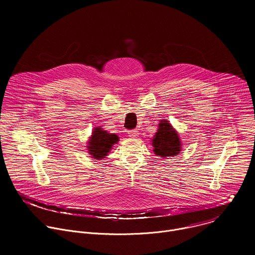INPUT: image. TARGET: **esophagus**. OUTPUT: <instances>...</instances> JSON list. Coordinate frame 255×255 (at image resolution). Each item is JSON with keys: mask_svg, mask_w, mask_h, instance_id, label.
Returning <instances> with one entry per match:
<instances>
[{"mask_svg": "<svg viewBox=\"0 0 255 255\" xmlns=\"http://www.w3.org/2000/svg\"><path fill=\"white\" fill-rule=\"evenodd\" d=\"M128 134H129L130 137L135 138V137H137L139 135V132L137 130H130V131H128Z\"/></svg>", "mask_w": 255, "mask_h": 255, "instance_id": "esophagus-1", "label": "esophagus"}]
</instances>
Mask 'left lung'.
<instances>
[{
    "label": "left lung",
    "mask_w": 255,
    "mask_h": 255,
    "mask_svg": "<svg viewBox=\"0 0 255 255\" xmlns=\"http://www.w3.org/2000/svg\"><path fill=\"white\" fill-rule=\"evenodd\" d=\"M153 151L161 157L175 156L181 151V143L177 132L166 120H161L152 139Z\"/></svg>",
    "instance_id": "left-lung-1"
}]
</instances>
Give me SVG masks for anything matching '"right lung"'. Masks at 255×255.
Instances as JSON below:
<instances>
[{
  "label": "right lung",
  "mask_w": 255,
  "mask_h": 255,
  "mask_svg": "<svg viewBox=\"0 0 255 255\" xmlns=\"http://www.w3.org/2000/svg\"><path fill=\"white\" fill-rule=\"evenodd\" d=\"M119 141V137L116 134L108 133L101 127H96L93 134L88 141V150L92 155V158L102 159L105 158L115 143Z\"/></svg>",
  "instance_id": "right-lung-1"
}]
</instances>
